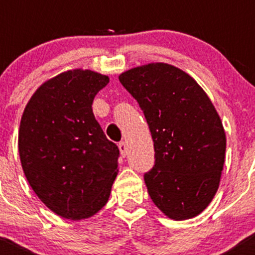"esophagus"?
<instances>
[{
    "label": "esophagus",
    "instance_id": "1",
    "mask_svg": "<svg viewBox=\"0 0 255 255\" xmlns=\"http://www.w3.org/2000/svg\"><path fill=\"white\" fill-rule=\"evenodd\" d=\"M118 148H120V151H121V155L125 158L126 155H127V145H126L125 142H121L118 144Z\"/></svg>",
    "mask_w": 255,
    "mask_h": 255
}]
</instances>
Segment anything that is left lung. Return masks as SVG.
I'll list each match as a JSON object with an SVG mask.
<instances>
[{
    "label": "left lung",
    "instance_id": "1",
    "mask_svg": "<svg viewBox=\"0 0 255 255\" xmlns=\"http://www.w3.org/2000/svg\"><path fill=\"white\" fill-rule=\"evenodd\" d=\"M145 116L155 164L144 174L155 206L175 221L196 217L220 186L226 133L210 97L189 74L150 63L118 76Z\"/></svg>",
    "mask_w": 255,
    "mask_h": 255
}]
</instances>
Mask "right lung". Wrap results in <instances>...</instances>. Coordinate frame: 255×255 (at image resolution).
Segmentation results:
<instances>
[{
  "label": "right lung",
  "instance_id": "obj_1",
  "mask_svg": "<svg viewBox=\"0 0 255 255\" xmlns=\"http://www.w3.org/2000/svg\"><path fill=\"white\" fill-rule=\"evenodd\" d=\"M109 82L96 71H64L38 87L20 118L24 175L40 201L66 220L99 212L118 174L120 150L92 112L95 96Z\"/></svg>",
  "mask_w": 255,
  "mask_h": 255
}]
</instances>
